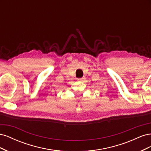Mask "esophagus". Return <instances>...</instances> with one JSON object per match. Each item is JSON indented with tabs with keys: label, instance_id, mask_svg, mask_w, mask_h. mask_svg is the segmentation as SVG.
I'll return each instance as SVG.
<instances>
[{
	"label": "esophagus",
	"instance_id": "esophagus-1",
	"mask_svg": "<svg viewBox=\"0 0 151 151\" xmlns=\"http://www.w3.org/2000/svg\"><path fill=\"white\" fill-rule=\"evenodd\" d=\"M84 80V77H83V78H80V79H78V81H81V82L83 81Z\"/></svg>",
	"mask_w": 151,
	"mask_h": 151
}]
</instances>
